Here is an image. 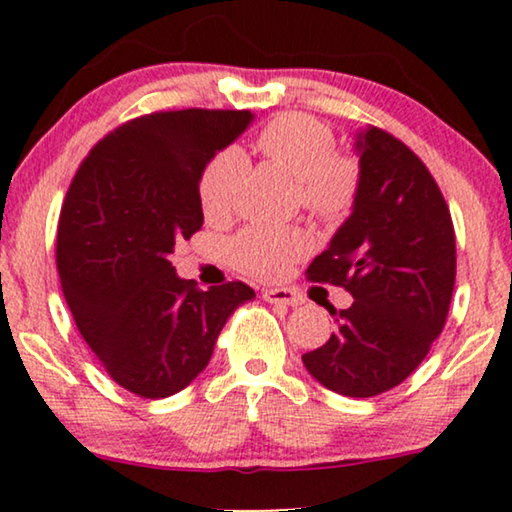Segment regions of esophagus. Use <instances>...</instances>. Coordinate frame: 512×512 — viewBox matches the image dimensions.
I'll return each instance as SVG.
<instances>
[{
  "label": "esophagus",
  "mask_w": 512,
  "mask_h": 512,
  "mask_svg": "<svg viewBox=\"0 0 512 512\" xmlns=\"http://www.w3.org/2000/svg\"><path fill=\"white\" fill-rule=\"evenodd\" d=\"M261 298L265 303L270 305H289V307H296L303 303V296L296 289H263Z\"/></svg>",
  "instance_id": "esophagus-1"
}]
</instances>
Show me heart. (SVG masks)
<instances>
[{"label":"heart","instance_id":"heart-1","mask_svg":"<svg viewBox=\"0 0 512 512\" xmlns=\"http://www.w3.org/2000/svg\"><path fill=\"white\" fill-rule=\"evenodd\" d=\"M263 158L298 181L305 209L324 221H342L352 212L361 188L359 160L335 151V132L310 114H279L256 139ZM247 156L235 146L223 149L202 170L198 195L207 219L223 221L235 212L244 179ZM310 251V237L300 228L249 226L228 244L230 261L258 279L286 275L298 258Z\"/></svg>","mask_w":512,"mask_h":512}]
</instances>
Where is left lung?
Listing matches in <instances>:
<instances>
[{
    "instance_id": "left-lung-1",
    "label": "left lung",
    "mask_w": 512,
    "mask_h": 512,
    "mask_svg": "<svg viewBox=\"0 0 512 512\" xmlns=\"http://www.w3.org/2000/svg\"><path fill=\"white\" fill-rule=\"evenodd\" d=\"M361 188L349 219L307 268L310 282L352 293L338 331L303 363L335 394L394 389L443 331L457 275L450 209L426 165L375 125L356 137Z\"/></svg>"
}]
</instances>
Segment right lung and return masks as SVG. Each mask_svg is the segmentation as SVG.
Returning <instances> with one entry per match:
<instances>
[{"label": "right lung", "mask_w": 512, "mask_h": 512, "mask_svg": "<svg viewBox=\"0 0 512 512\" xmlns=\"http://www.w3.org/2000/svg\"><path fill=\"white\" fill-rule=\"evenodd\" d=\"M251 111L181 109L132 118L76 170L58 221V272L76 328L111 380L142 398L188 387L230 314L256 296L244 282L195 289L174 244L202 226L200 177Z\"/></svg>", "instance_id": "right-lung-1"}]
</instances>
